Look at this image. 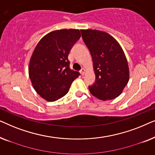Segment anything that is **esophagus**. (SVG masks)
Returning <instances> with one entry per match:
<instances>
[{"label": "esophagus", "instance_id": "34e87169", "mask_svg": "<svg viewBox=\"0 0 155 155\" xmlns=\"http://www.w3.org/2000/svg\"><path fill=\"white\" fill-rule=\"evenodd\" d=\"M85 72H86L85 69H84V68H82L81 71H80V73H81L82 75H84V74H85Z\"/></svg>", "mask_w": 155, "mask_h": 155}]
</instances>
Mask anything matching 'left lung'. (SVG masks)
<instances>
[{
    "label": "left lung",
    "instance_id": "1",
    "mask_svg": "<svg viewBox=\"0 0 155 155\" xmlns=\"http://www.w3.org/2000/svg\"><path fill=\"white\" fill-rule=\"evenodd\" d=\"M82 39L92 58L95 82L89 86L93 96L100 100L115 99L129 80V68L121 46L107 32L81 29Z\"/></svg>",
    "mask_w": 155,
    "mask_h": 155
}]
</instances>
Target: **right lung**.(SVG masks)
<instances>
[{
  "mask_svg": "<svg viewBox=\"0 0 155 155\" xmlns=\"http://www.w3.org/2000/svg\"><path fill=\"white\" fill-rule=\"evenodd\" d=\"M80 38L78 29L53 31L39 41L31 55L29 75L36 92L54 101L65 96L79 72L71 70L68 54Z\"/></svg>",
  "mask_w": 155,
  "mask_h": 155,
  "instance_id": "obj_1",
  "label": "right lung"
}]
</instances>
